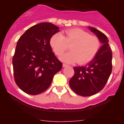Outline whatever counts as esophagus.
I'll use <instances>...</instances> for the list:
<instances>
[{
  "mask_svg": "<svg viewBox=\"0 0 124 124\" xmlns=\"http://www.w3.org/2000/svg\"><path fill=\"white\" fill-rule=\"evenodd\" d=\"M68 65L66 64V63H63V67H68Z\"/></svg>",
  "mask_w": 124,
  "mask_h": 124,
  "instance_id": "esophagus-1",
  "label": "esophagus"
}]
</instances>
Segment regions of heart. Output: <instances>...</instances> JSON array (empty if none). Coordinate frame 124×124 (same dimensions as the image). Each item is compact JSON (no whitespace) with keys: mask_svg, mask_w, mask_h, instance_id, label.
<instances>
[{"mask_svg":"<svg viewBox=\"0 0 124 124\" xmlns=\"http://www.w3.org/2000/svg\"><path fill=\"white\" fill-rule=\"evenodd\" d=\"M70 44L71 51L61 57L62 61L68 63H88L94 58L100 48V41L97 37L78 28L67 30L63 35L55 33L50 39V45L58 56L67 50Z\"/></svg>","mask_w":124,"mask_h":124,"instance_id":"obj_1","label":"heart"}]
</instances>
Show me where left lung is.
Listing matches in <instances>:
<instances>
[{
	"label": "left lung",
	"instance_id": "1",
	"mask_svg": "<svg viewBox=\"0 0 124 124\" xmlns=\"http://www.w3.org/2000/svg\"><path fill=\"white\" fill-rule=\"evenodd\" d=\"M97 36L102 46L92 61L86 65L74 67V75L70 86L76 93L83 97L93 95L104 88L112 70V52L107 37L95 28L89 27Z\"/></svg>",
	"mask_w": 124,
	"mask_h": 124
}]
</instances>
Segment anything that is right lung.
Here are the masks:
<instances>
[{"instance_id":"obj_1","label":"right lung","mask_w":124,"mask_h":124,"mask_svg":"<svg viewBox=\"0 0 124 124\" xmlns=\"http://www.w3.org/2000/svg\"><path fill=\"white\" fill-rule=\"evenodd\" d=\"M59 31L52 23H39L28 29L18 40L12 58L14 76L17 85L25 93L44 92L62 69V63L50 45V39Z\"/></svg>"}]
</instances>
